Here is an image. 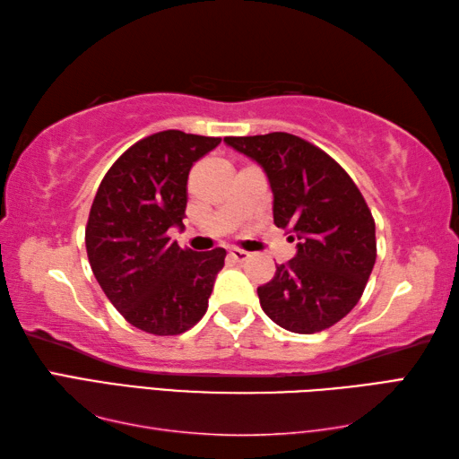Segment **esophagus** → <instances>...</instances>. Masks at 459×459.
I'll list each match as a JSON object with an SVG mask.
<instances>
[{
    "instance_id": "esophagus-1",
    "label": "esophagus",
    "mask_w": 459,
    "mask_h": 459,
    "mask_svg": "<svg viewBox=\"0 0 459 459\" xmlns=\"http://www.w3.org/2000/svg\"><path fill=\"white\" fill-rule=\"evenodd\" d=\"M229 256L237 262H245L250 258V252L242 250V248H229Z\"/></svg>"
}]
</instances>
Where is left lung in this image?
I'll use <instances>...</instances> for the list:
<instances>
[{"label": "left lung", "instance_id": "8db88e82", "mask_svg": "<svg viewBox=\"0 0 459 459\" xmlns=\"http://www.w3.org/2000/svg\"><path fill=\"white\" fill-rule=\"evenodd\" d=\"M224 142L266 171L274 224L298 238L296 256L258 288L264 314L291 333L335 325L363 296L377 260L375 219L363 195L333 158L298 135Z\"/></svg>", "mask_w": 459, "mask_h": 459}]
</instances>
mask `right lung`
Here are the masks:
<instances>
[{"label":"right lung","mask_w":459,"mask_h":459,"mask_svg":"<svg viewBox=\"0 0 459 459\" xmlns=\"http://www.w3.org/2000/svg\"><path fill=\"white\" fill-rule=\"evenodd\" d=\"M221 138L165 130L135 142L104 175L86 222V255L106 298L152 335H179L209 307L227 250L193 252L183 229L193 163Z\"/></svg>","instance_id":"add662e5"}]
</instances>
